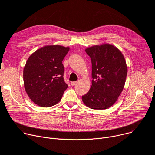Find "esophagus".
I'll return each instance as SVG.
<instances>
[{
  "mask_svg": "<svg viewBox=\"0 0 155 155\" xmlns=\"http://www.w3.org/2000/svg\"><path fill=\"white\" fill-rule=\"evenodd\" d=\"M78 81H72V82H71V84L72 86H75V84H77L78 83Z\"/></svg>",
  "mask_w": 155,
  "mask_h": 155,
  "instance_id": "esophagus-1",
  "label": "esophagus"
}]
</instances>
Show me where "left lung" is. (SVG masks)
I'll use <instances>...</instances> for the list:
<instances>
[{"label": "left lung", "instance_id": "left-lung-1", "mask_svg": "<svg viewBox=\"0 0 155 155\" xmlns=\"http://www.w3.org/2000/svg\"><path fill=\"white\" fill-rule=\"evenodd\" d=\"M85 51L91 59L93 80L82 101L92 109H107L115 104L123 90L127 73L124 58L110 44L95 45Z\"/></svg>", "mask_w": 155, "mask_h": 155}]
</instances>
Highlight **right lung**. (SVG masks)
<instances>
[{"instance_id": "obj_1", "label": "right lung", "mask_w": 155, "mask_h": 155, "mask_svg": "<svg viewBox=\"0 0 155 155\" xmlns=\"http://www.w3.org/2000/svg\"><path fill=\"white\" fill-rule=\"evenodd\" d=\"M69 47L49 45L42 47L28 58L23 71L25 90L31 101L40 107L58 104L68 86L64 81L62 62Z\"/></svg>"}]
</instances>
